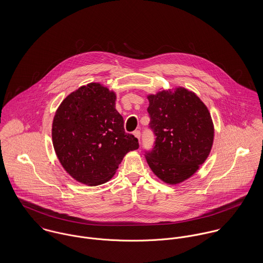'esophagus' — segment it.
Returning <instances> with one entry per match:
<instances>
[{
    "mask_svg": "<svg viewBox=\"0 0 263 263\" xmlns=\"http://www.w3.org/2000/svg\"><path fill=\"white\" fill-rule=\"evenodd\" d=\"M134 136L140 141V139H141V132L140 130H135L134 132Z\"/></svg>",
    "mask_w": 263,
    "mask_h": 263,
    "instance_id": "34e87169",
    "label": "esophagus"
}]
</instances>
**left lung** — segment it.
Wrapping results in <instances>:
<instances>
[{
	"label": "left lung",
	"instance_id": "left-lung-1",
	"mask_svg": "<svg viewBox=\"0 0 263 263\" xmlns=\"http://www.w3.org/2000/svg\"><path fill=\"white\" fill-rule=\"evenodd\" d=\"M150 127L156 136L146 160L168 184L191 177L204 163L214 142L211 113L195 93L178 87L148 95Z\"/></svg>",
	"mask_w": 263,
	"mask_h": 263
}]
</instances>
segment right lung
I'll list each match as a JSON object with an SVG mask.
<instances>
[{
  "mask_svg": "<svg viewBox=\"0 0 263 263\" xmlns=\"http://www.w3.org/2000/svg\"><path fill=\"white\" fill-rule=\"evenodd\" d=\"M115 100L107 87L89 83L68 95L54 114L55 154L64 169L83 184L105 183L123 157L139 149L138 139L124 132Z\"/></svg>",
  "mask_w": 263,
  "mask_h": 263,
  "instance_id": "1",
  "label": "right lung"
}]
</instances>
